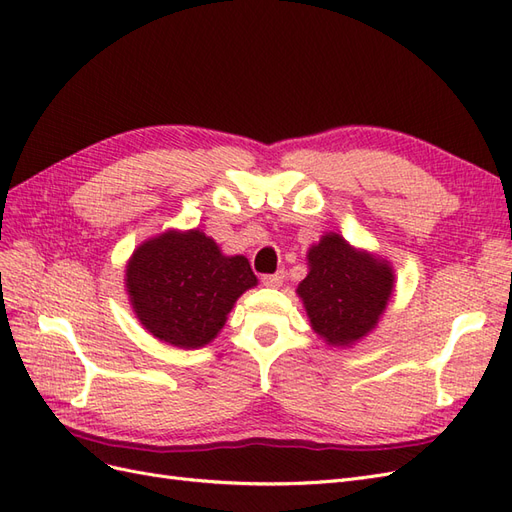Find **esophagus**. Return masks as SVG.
Wrapping results in <instances>:
<instances>
[{
    "label": "esophagus",
    "mask_w": 512,
    "mask_h": 512,
    "mask_svg": "<svg viewBox=\"0 0 512 512\" xmlns=\"http://www.w3.org/2000/svg\"><path fill=\"white\" fill-rule=\"evenodd\" d=\"M260 280H262V284L269 286V288H280L286 280V275H284V271H277V273H271V275H262Z\"/></svg>",
    "instance_id": "1"
}]
</instances>
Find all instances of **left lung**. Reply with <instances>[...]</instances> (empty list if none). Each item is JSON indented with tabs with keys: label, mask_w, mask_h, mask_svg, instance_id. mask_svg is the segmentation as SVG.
<instances>
[{
	"label": "left lung",
	"mask_w": 512,
	"mask_h": 512,
	"mask_svg": "<svg viewBox=\"0 0 512 512\" xmlns=\"http://www.w3.org/2000/svg\"><path fill=\"white\" fill-rule=\"evenodd\" d=\"M307 265L309 273L297 294L324 342L352 346L376 329L395 284L389 262L329 232L309 247Z\"/></svg>",
	"instance_id": "obj_1"
}]
</instances>
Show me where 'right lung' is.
Segmentation results:
<instances>
[{"instance_id": "obj_1", "label": "right lung", "mask_w": 512, "mask_h": 512, "mask_svg": "<svg viewBox=\"0 0 512 512\" xmlns=\"http://www.w3.org/2000/svg\"><path fill=\"white\" fill-rule=\"evenodd\" d=\"M258 280L245 256H224L200 230H168L138 245L126 269L136 318L177 348L209 344Z\"/></svg>"}]
</instances>
